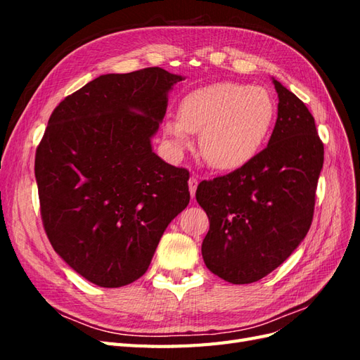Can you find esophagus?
I'll return each instance as SVG.
<instances>
[{"mask_svg": "<svg viewBox=\"0 0 360 360\" xmlns=\"http://www.w3.org/2000/svg\"><path fill=\"white\" fill-rule=\"evenodd\" d=\"M197 186H198V179L197 177H191L189 179V192H191V197H195V192H197Z\"/></svg>", "mask_w": 360, "mask_h": 360, "instance_id": "esophagus-1", "label": "esophagus"}]
</instances>
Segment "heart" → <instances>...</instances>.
Segmentation results:
<instances>
[{"mask_svg": "<svg viewBox=\"0 0 360 360\" xmlns=\"http://www.w3.org/2000/svg\"><path fill=\"white\" fill-rule=\"evenodd\" d=\"M179 115L163 123L172 150H186L191 132H202L200 150L205 162L231 171L245 167L263 148L275 120V102L264 86L225 81L188 93Z\"/></svg>", "mask_w": 360, "mask_h": 360, "instance_id": "1", "label": "heart"}]
</instances>
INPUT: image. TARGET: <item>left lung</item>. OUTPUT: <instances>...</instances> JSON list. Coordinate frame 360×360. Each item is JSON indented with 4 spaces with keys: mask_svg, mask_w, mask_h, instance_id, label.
<instances>
[{
    "mask_svg": "<svg viewBox=\"0 0 360 360\" xmlns=\"http://www.w3.org/2000/svg\"><path fill=\"white\" fill-rule=\"evenodd\" d=\"M278 118L267 147L224 177L198 184L209 216L202 259L231 284H252L279 267L307 237L324 160L308 108L271 78Z\"/></svg>",
    "mask_w": 360,
    "mask_h": 360,
    "instance_id": "8db88e82",
    "label": "left lung"
}]
</instances>
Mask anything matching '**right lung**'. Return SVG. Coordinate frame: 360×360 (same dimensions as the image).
<instances>
[{
  "instance_id": "right-lung-1",
  "label": "right lung",
  "mask_w": 360,
  "mask_h": 360,
  "mask_svg": "<svg viewBox=\"0 0 360 360\" xmlns=\"http://www.w3.org/2000/svg\"><path fill=\"white\" fill-rule=\"evenodd\" d=\"M184 76L108 73L53 110L36 153L41 219L56 252L94 285L143 276L163 231L186 209L189 172L151 146Z\"/></svg>"
}]
</instances>
